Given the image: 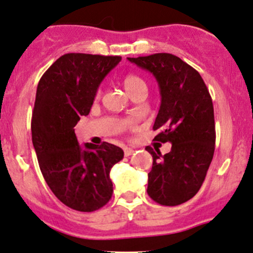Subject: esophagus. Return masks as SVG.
<instances>
[{
	"label": "esophagus",
	"mask_w": 253,
	"mask_h": 253,
	"mask_svg": "<svg viewBox=\"0 0 253 253\" xmlns=\"http://www.w3.org/2000/svg\"><path fill=\"white\" fill-rule=\"evenodd\" d=\"M133 149L132 148H124V153H125V156H131L132 154H133Z\"/></svg>",
	"instance_id": "34e87169"
}]
</instances>
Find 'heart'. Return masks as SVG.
I'll use <instances>...</instances> for the list:
<instances>
[{"label":"heart","mask_w":253,"mask_h":253,"mask_svg":"<svg viewBox=\"0 0 253 253\" xmlns=\"http://www.w3.org/2000/svg\"><path fill=\"white\" fill-rule=\"evenodd\" d=\"M122 84L131 97L138 94V93L147 92V84H145L144 79L139 75H135V74H128V75L125 76L122 80ZM98 94H99V91H98Z\"/></svg>","instance_id":"heart-1"}]
</instances>
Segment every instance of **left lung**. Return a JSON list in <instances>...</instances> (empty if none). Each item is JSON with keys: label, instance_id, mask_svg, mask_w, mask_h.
Wrapping results in <instances>:
<instances>
[{"label": "left lung", "instance_id": "left-lung-1", "mask_svg": "<svg viewBox=\"0 0 253 253\" xmlns=\"http://www.w3.org/2000/svg\"><path fill=\"white\" fill-rule=\"evenodd\" d=\"M154 75L161 104L153 129L155 140L169 142L171 151L147 147L153 155L148 173V195L164 206L190 200L203 185L216 143L211 95L200 74L169 53L127 58Z\"/></svg>", "mask_w": 253, "mask_h": 253}]
</instances>
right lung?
I'll list each match as a JSON object with an SVG mask.
<instances>
[{"instance_id":"add662e5","label":"right lung","mask_w":253,"mask_h":253,"mask_svg":"<svg viewBox=\"0 0 253 253\" xmlns=\"http://www.w3.org/2000/svg\"><path fill=\"white\" fill-rule=\"evenodd\" d=\"M120 62L118 55L68 53L37 86L31 134L40 169L53 194L76 211L99 210L113 195L109 174L124 150L106 142L81 147L74 127L88 115L98 87Z\"/></svg>"}]
</instances>
